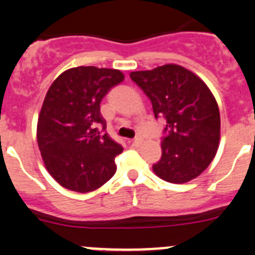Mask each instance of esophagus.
<instances>
[{"label": "esophagus", "instance_id": "esophagus-1", "mask_svg": "<svg viewBox=\"0 0 255 255\" xmlns=\"http://www.w3.org/2000/svg\"><path fill=\"white\" fill-rule=\"evenodd\" d=\"M142 142H143V138L142 137H135L134 139H133V144H134L135 146L140 145V144H142Z\"/></svg>", "mask_w": 255, "mask_h": 255}]
</instances>
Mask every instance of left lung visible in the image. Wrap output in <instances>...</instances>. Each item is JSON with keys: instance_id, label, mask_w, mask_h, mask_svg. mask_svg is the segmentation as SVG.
Returning <instances> with one entry per match:
<instances>
[{"instance_id": "1", "label": "left lung", "mask_w": 255, "mask_h": 255, "mask_svg": "<svg viewBox=\"0 0 255 255\" xmlns=\"http://www.w3.org/2000/svg\"><path fill=\"white\" fill-rule=\"evenodd\" d=\"M129 76L149 97L155 118L166 123L154 173L173 184L204 173L215 158L221 133L220 110L207 85L176 64L133 71Z\"/></svg>"}]
</instances>
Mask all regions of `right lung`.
<instances>
[{
	"label": "right lung",
	"mask_w": 255,
	"mask_h": 255,
	"mask_svg": "<svg viewBox=\"0 0 255 255\" xmlns=\"http://www.w3.org/2000/svg\"><path fill=\"white\" fill-rule=\"evenodd\" d=\"M125 75L116 69L78 66L49 87L38 117L37 140L51 176L71 191H94L115 175L123 148L111 139L100 112L101 100Z\"/></svg>",
	"instance_id": "1"
}]
</instances>
